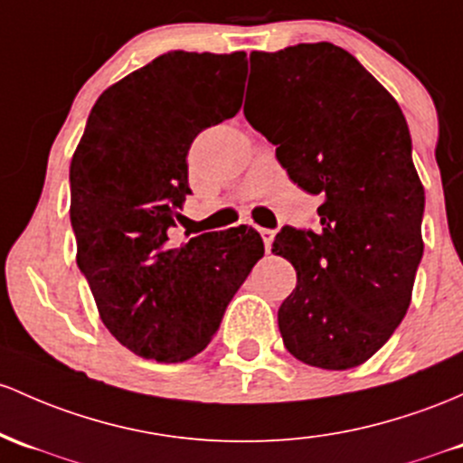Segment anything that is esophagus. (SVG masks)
<instances>
[{
    "mask_svg": "<svg viewBox=\"0 0 463 463\" xmlns=\"http://www.w3.org/2000/svg\"><path fill=\"white\" fill-rule=\"evenodd\" d=\"M259 235H261L266 250H270L272 241H274V231H270V228H259Z\"/></svg>",
    "mask_w": 463,
    "mask_h": 463,
    "instance_id": "1",
    "label": "esophagus"
}]
</instances>
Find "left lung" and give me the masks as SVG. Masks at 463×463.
I'll use <instances>...</instances> for the list:
<instances>
[{
	"mask_svg": "<svg viewBox=\"0 0 463 463\" xmlns=\"http://www.w3.org/2000/svg\"><path fill=\"white\" fill-rule=\"evenodd\" d=\"M246 120L277 145L289 180L321 195V228L272 243L297 270L279 307L283 345L312 367L363 364L402 323L424 252V186L402 109L338 45L250 54ZM248 103V94H246Z\"/></svg>",
	"mask_w": 463,
	"mask_h": 463,
	"instance_id": "8db88e82",
	"label": "left lung"
}]
</instances>
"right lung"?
<instances>
[{
    "label": "right lung",
    "instance_id": "add662e5",
    "mask_svg": "<svg viewBox=\"0 0 463 463\" xmlns=\"http://www.w3.org/2000/svg\"><path fill=\"white\" fill-rule=\"evenodd\" d=\"M246 54L166 52L99 96L70 165L76 263L129 352L184 363L263 257L255 228L174 243L191 142L241 109Z\"/></svg>",
    "mask_w": 463,
    "mask_h": 463
}]
</instances>
